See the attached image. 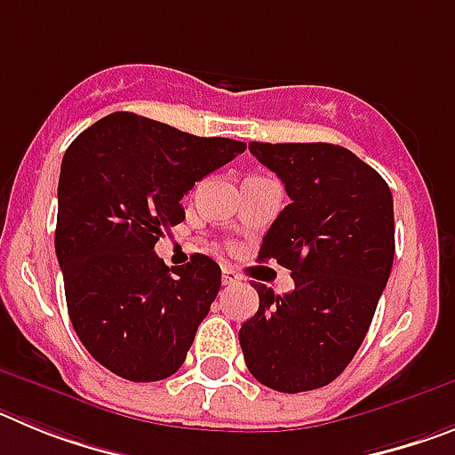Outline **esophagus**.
<instances>
[{
    "label": "esophagus",
    "instance_id": "34e87169",
    "mask_svg": "<svg viewBox=\"0 0 455 455\" xmlns=\"http://www.w3.org/2000/svg\"><path fill=\"white\" fill-rule=\"evenodd\" d=\"M239 280H241V275L235 271V268L223 267V284H225V287H232V284H236Z\"/></svg>",
    "mask_w": 455,
    "mask_h": 455
}]
</instances>
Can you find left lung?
I'll use <instances>...</instances> for the list:
<instances>
[{
  "label": "left lung",
  "instance_id": "1",
  "mask_svg": "<svg viewBox=\"0 0 455 455\" xmlns=\"http://www.w3.org/2000/svg\"><path fill=\"white\" fill-rule=\"evenodd\" d=\"M248 148L291 198L268 228L257 259L289 268L296 287L275 296L252 283L259 309L241 325V351L248 371L267 387L319 389L348 367L387 284L392 191L341 146L252 140Z\"/></svg>",
  "mask_w": 455,
  "mask_h": 455
}]
</instances>
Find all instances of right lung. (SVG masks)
Listing matches in <instances>:
<instances>
[{"mask_svg":"<svg viewBox=\"0 0 455 455\" xmlns=\"http://www.w3.org/2000/svg\"><path fill=\"white\" fill-rule=\"evenodd\" d=\"M243 150L241 140L118 111L63 155L54 248L68 315L86 351L116 376L152 383L187 360L220 267L196 252L168 268L155 243L184 220V193Z\"/></svg>","mask_w":455,"mask_h":455,"instance_id":"right-lung-1","label":"right lung"}]
</instances>
